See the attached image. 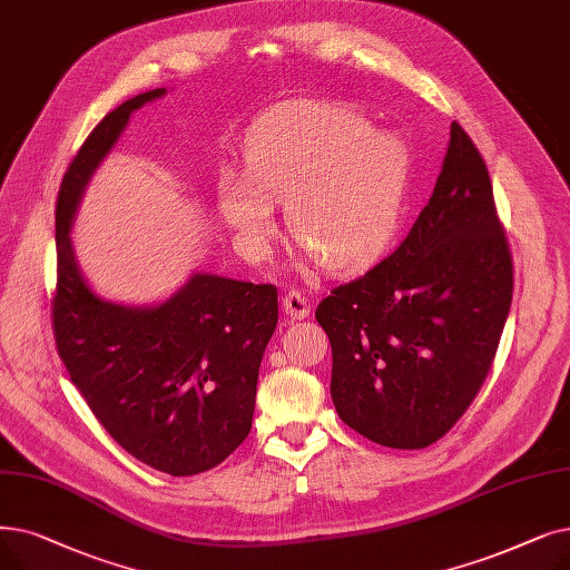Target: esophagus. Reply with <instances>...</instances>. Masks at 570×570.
<instances>
[{"mask_svg": "<svg viewBox=\"0 0 570 570\" xmlns=\"http://www.w3.org/2000/svg\"><path fill=\"white\" fill-rule=\"evenodd\" d=\"M282 305H284V312H286L291 318H298V321H301V318H307L309 312H312L309 301L305 298L303 293H298V291H288V293L284 295Z\"/></svg>", "mask_w": 570, "mask_h": 570, "instance_id": "obj_1", "label": "esophagus"}]
</instances>
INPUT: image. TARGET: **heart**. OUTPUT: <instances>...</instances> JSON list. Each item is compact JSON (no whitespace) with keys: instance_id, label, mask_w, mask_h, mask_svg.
<instances>
[{"instance_id":"heart-1","label":"heart","mask_w":570,"mask_h":570,"mask_svg":"<svg viewBox=\"0 0 570 570\" xmlns=\"http://www.w3.org/2000/svg\"><path fill=\"white\" fill-rule=\"evenodd\" d=\"M244 163L218 175L216 209L246 254H263L282 203L291 237L333 272L373 263L399 226L407 148L352 109L279 107L258 122Z\"/></svg>"}]
</instances>
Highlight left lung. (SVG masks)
Listing matches in <instances>:
<instances>
[{"label": "left lung", "mask_w": 570, "mask_h": 570, "mask_svg": "<svg viewBox=\"0 0 570 570\" xmlns=\"http://www.w3.org/2000/svg\"><path fill=\"white\" fill-rule=\"evenodd\" d=\"M510 303L512 261L489 171L452 122L431 200L403 244L316 307L342 422L384 448H429L473 403Z\"/></svg>", "instance_id": "left-lung-1"}]
</instances>
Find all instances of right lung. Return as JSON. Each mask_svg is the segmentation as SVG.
Segmentation results:
<instances>
[{"mask_svg": "<svg viewBox=\"0 0 570 570\" xmlns=\"http://www.w3.org/2000/svg\"><path fill=\"white\" fill-rule=\"evenodd\" d=\"M167 95L141 92L107 114L71 160L58 193L53 331L69 380L122 450L171 478L205 473L252 431L277 288L193 272L154 305L102 298L86 279L71 226L92 175L130 116Z\"/></svg>", "mask_w": 570, "mask_h": 570, "instance_id": "add662e5", "label": "right lung"}]
</instances>
